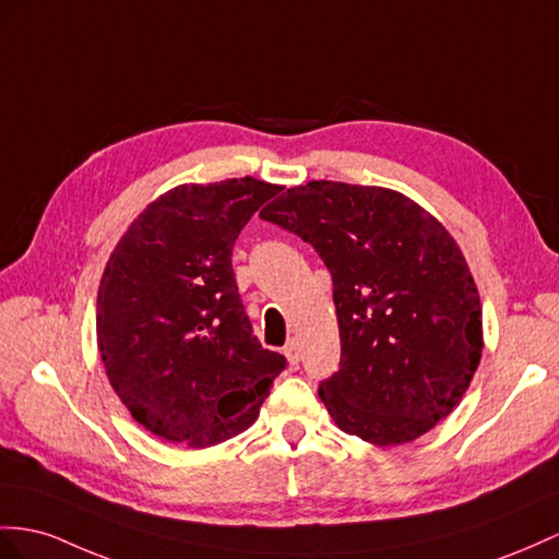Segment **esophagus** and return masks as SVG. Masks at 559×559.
I'll return each instance as SVG.
<instances>
[{"instance_id":"34e87169","label":"esophagus","mask_w":559,"mask_h":559,"mask_svg":"<svg viewBox=\"0 0 559 559\" xmlns=\"http://www.w3.org/2000/svg\"><path fill=\"white\" fill-rule=\"evenodd\" d=\"M283 354H285V359H288L293 366H297L299 361H302V347H299L297 340H290L288 345L283 347Z\"/></svg>"}]
</instances>
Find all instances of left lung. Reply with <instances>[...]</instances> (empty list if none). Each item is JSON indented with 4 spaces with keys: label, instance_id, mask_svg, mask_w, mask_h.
Returning <instances> with one entry per match:
<instances>
[{
    "label": "left lung",
    "instance_id": "left-lung-1",
    "mask_svg": "<svg viewBox=\"0 0 559 559\" xmlns=\"http://www.w3.org/2000/svg\"><path fill=\"white\" fill-rule=\"evenodd\" d=\"M260 217L319 252L333 276L340 370L319 396L342 432L378 447L429 432L481 359V305L453 236L404 193L309 181Z\"/></svg>",
    "mask_w": 559,
    "mask_h": 559
}]
</instances>
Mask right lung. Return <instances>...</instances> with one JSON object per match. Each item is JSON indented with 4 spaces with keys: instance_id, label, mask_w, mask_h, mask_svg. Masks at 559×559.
<instances>
[{
    "instance_id": "1",
    "label": "right lung",
    "mask_w": 559,
    "mask_h": 559,
    "mask_svg": "<svg viewBox=\"0 0 559 559\" xmlns=\"http://www.w3.org/2000/svg\"><path fill=\"white\" fill-rule=\"evenodd\" d=\"M281 186L252 177L181 183L130 224L98 285L96 337L132 418L191 449L257 420L285 356L252 335L234 242Z\"/></svg>"
}]
</instances>
